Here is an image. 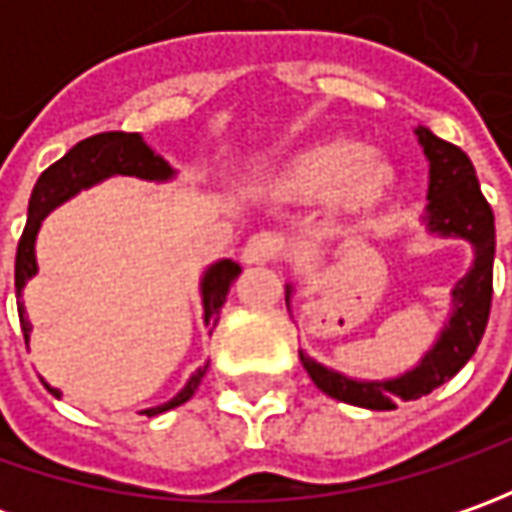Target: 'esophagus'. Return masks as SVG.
I'll use <instances>...</instances> for the list:
<instances>
[{
    "label": "esophagus",
    "mask_w": 512,
    "mask_h": 512,
    "mask_svg": "<svg viewBox=\"0 0 512 512\" xmlns=\"http://www.w3.org/2000/svg\"><path fill=\"white\" fill-rule=\"evenodd\" d=\"M285 250V239L279 233H270V230H262V233H253L247 239L245 250H242V259L247 265H267V262H276Z\"/></svg>",
    "instance_id": "1"
}]
</instances>
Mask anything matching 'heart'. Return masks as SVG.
<instances>
[{
    "mask_svg": "<svg viewBox=\"0 0 512 512\" xmlns=\"http://www.w3.org/2000/svg\"><path fill=\"white\" fill-rule=\"evenodd\" d=\"M387 179L390 168L382 156L347 139H330L296 153L279 176V190L296 202L330 196L339 207H362L382 193Z\"/></svg>",
    "mask_w": 512,
    "mask_h": 512,
    "instance_id": "obj_1",
    "label": "heart"
}]
</instances>
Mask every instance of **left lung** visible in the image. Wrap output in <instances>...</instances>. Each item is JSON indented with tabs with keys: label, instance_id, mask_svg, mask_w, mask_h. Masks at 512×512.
<instances>
[{
	"label": "left lung",
	"instance_id": "obj_1",
	"mask_svg": "<svg viewBox=\"0 0 512 512\" xmlns=\"http://www.w3.org/2000/svg\"><path fill=\"white\" fill-rule=\"evenodd\" d=\"M416 136L430 162V190H427L430 205L424 222L430 233L467 239L476 250V259L467 276L453 287V316L442 330L439 342L433 344V350L424 356L419 367H413L399 379L356 382L299 353L310 379L322 393L367 410H393L399 399L404 402L422 399L439 384L453 379L470 362V356L482 342L490 302H493L496 227H493V210L482 196V187L476 179V168L462 148L433 136L427 128L416 130ZM287 299H290V287H287Z\"/></svg>",
	"mask_w": 512,
	"mask_h": 512
}]
</instances>
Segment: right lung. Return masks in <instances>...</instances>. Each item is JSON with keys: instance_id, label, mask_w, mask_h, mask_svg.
I'll use <instances>...</instances> for the list:
<instances>
[{"instance_id": "1", "label": "right lung", "mask_w": 512, "mask_h": 512, "mask_svg": "<svg viewBox=\"0 0 512 512\" xmlns=\"http://www.w3.org/2000/svg\"><path fill=\"white\" fill-rule=\"evenodd\" d=\"M116 173H122V176H139V179H156V182L173 176V170H170L168 162H165L159 153H153L139 133L110 130V133H96V136H90V139H82L79 145H73L59 162H53V165L36 179L28 202V225L22 230V239H19V247H16V273H13V276H16V299L22 296L25 282L36 273L33 245H36V233H39L42 219L48 216L53 207L68 202L70 196H76L79 190L96 185V182H102V179H108V176H116ZM239 273H242V267L236 265V262H230V259L216 262V265L205 273V279H202L205 325L216 327V322H219V310H222V305H225L227 299V290L236 282ZM19 325H22L25 344H28L30 322L28 316H25L22 299H19ZM205 370L207 364L205 367H199V370L190 376V382L185 384V390H182L179 396H173V399H170L168 404H162V407H150V410H145V416L150 419V416H159V413H165L170 407L185 404L187 399L199 390ZM45 387H48L53 396H59L56 387H50V384H45Z\"/></svg>"}]
</instances>
